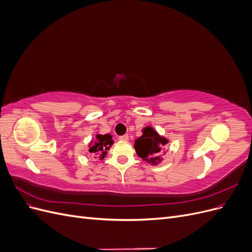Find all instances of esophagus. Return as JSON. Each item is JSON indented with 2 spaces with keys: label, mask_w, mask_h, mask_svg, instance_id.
I'll return each instance as SVG.
<instances>
[{
  "label": "esophagus",
  "mask_w": 252,
  "mask_h": 252,
  "mask_svg": "<svg viewBox=\"0 0 252 252\" xmlns=\"http://www.w3.org/2000/svg\"><path fill=\"white\" fill-rule=\"evenodd\" d=\"M119 139L121 141H128L129 140V136H128V134H124V135H121Z\"/></svg>",
  "instance_id": "esophagus-1"
}]
</instances>
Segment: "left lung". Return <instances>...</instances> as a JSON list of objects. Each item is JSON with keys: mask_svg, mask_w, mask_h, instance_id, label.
I'll return each mask as SVG.
<instances>
[{"mask_svg": "<svg viewBox=\"0 0 252 252\" xmlns=\"http://www.w3.org/2000/svg\"><path fill=\"white\" fill-rule=\"evenodd\" d=\"M168 143L165 138L158 134L154 128L146 127L143 130V135L134 142V148L136 154L144 161L156 165L162 161L161 155L164 146Z\"/></svg>", "mask_w": 252, "mask_h": 252, "instance_id": "1", "label": "left lung"}]
</instances>
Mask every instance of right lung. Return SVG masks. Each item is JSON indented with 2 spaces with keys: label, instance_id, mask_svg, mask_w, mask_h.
Masks as SVG:
<instances>
[{
  "label": "right lung",
  "instance_id": "1",
  "mask_svg": "<svg viewBox=\"0 0 252 252\" xmlns=\"http://www.w3.org/2000/svg\"><path fill=\"white\" fill-rule=\"evenodd\" d=\"M111 139L112 138L110 134H97L96 141L93 145H90L89 152L94 154L98 159H103L105 156L107 155V150L113 144V141Z\"/></svg>",
  "mask_w": 252,
  "mask_h": 252
}]
</instances>
